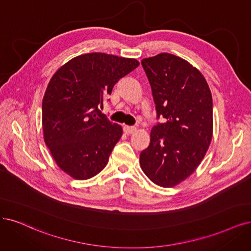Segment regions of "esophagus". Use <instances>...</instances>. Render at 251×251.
<instances>
[{"label":"esophagus","instance_id":"obj_1","mask_svg":"<svg viewBox=\"0 0 251 251\" xmlns=\"http://www.w3.org/2000/svg\"><path fill=\"white\" fill-rule=\"evenodd\" d=\"M123 130H124V132L126 134H132V133H134L136 131V128L133 127V126H127V125H125V126H123Z\"/></svg>","mask_w":251,"mask_h":251}]
</instances>
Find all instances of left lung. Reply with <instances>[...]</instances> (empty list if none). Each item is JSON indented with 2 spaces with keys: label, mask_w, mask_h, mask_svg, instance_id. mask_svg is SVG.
<instances>
[{
  "label": "left lung",
  "mask_w": 251,
  "mask_h": 251,
  "mask_svg": "<svg viewBox=\"0 0 251 251\" xmlns=\"http://www.w3.org/2000/svg\"><path fill=\"white\" fill-rule=\"evenodd\" d=\"M152 89L157 119L151 140L140 155L153 183L173 187L196 171L213 133V101L202 74L187 61L162 52L142 61Z\"/></svg>",
  "instance_id": "8db88e82"
}]
</instances>
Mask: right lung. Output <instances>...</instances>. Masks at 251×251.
<instances>
[{
	"mask_svg": "<svg viewBox=\"0 0 251 251\" xmlns=\"http://www.w3.org/2000/svg\"><path fill=\"white\" fill-rule=\"evenodd\" d=\"M138 65L135 59L92 52L73 58L53 74L42 101L44 142L70 177L87 180L105 168L123 131L100 107Z\"/></svg>",
	"mask_w": 251,
	"mask_h": 251,
	"instance_id": "right-lung-1",
	"label": "right lung"
}]
</instances>
